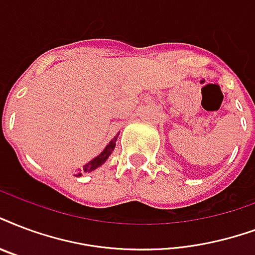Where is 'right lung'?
<instances>
[{
	"label": "right lung",
	"mask_w": 255,
	"mask_h": 255,
	"mask_svg": "<svg viewBox=\"0 0 255 255\" xmlns=\"http://www.w3.org/2000/svg\"><path fill=\"white\" fill-rule=\"evenodd\" d=\"M118 136H119V133L115 136L114 139L110 141V144H107V147L103 149V152L100 153V155H97L96 158L92 159L91 162H88L84 167H83V171H84V172H91V171L96 170L97 167L102 166L103 163H106V160L110 158V155L112 153V151L115 149V145H116V140H118ZM80 175L81 174H77V176H80Z\"/></svg>",
	"instance_id": "right-lung-1"
}]
</instances>
